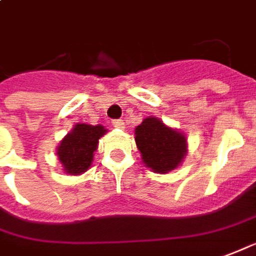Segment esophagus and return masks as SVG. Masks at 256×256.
<instances>
[{
	"mask_svg": "<svg viewBox=\"0 0 256 256\" xmlns=\"http://www.w3.org/2000/svg\"><path fill=\"white\" fill-rule=\"evenodd\" d=\"M113 126H114V128H118V130H124V128H126V122L122 120H114L113 121Z\"/></svg>",
	"mask_w": 256,
	"mask_h": 256,
	"instance_id": "obj_1",
	"label": "esophagus"
}]
</instances>
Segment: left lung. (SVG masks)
Segmentation results:
<instances>
[{
    "label": "left lung",
    "mask_w": 256,
    "mask_h": 256,
    "mask_svg": "<svg viewBox=\"0 0 256 256\" xmlns=\"http://www.w3.org/2000/svg\"><path fill=\"white\" fill-rule=\"evenodd\" d=\"M135 142L144 166L160 174L182 166L188 154V142L184 132L166 126L154 116L146 117L136 126Z\"/></svg>",
    "instance_id": "obj_1"
}]
</instances>
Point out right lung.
Wrapping results in <instances>:
<instances>
[{"label":"right lung","instance_id":"add662e5","mask_svg":"<svg viewBox=\"0 0 256 256\" xmlns=\"http://www.w3.org/2000/svg\"><path fill=\"white\" fill-rule=\"evenodd\" d=\"M108 130L105 126L78 122L60 142L56 156L65 174L79 176L91 168L98 143Z\"/></svg>","mask_w":256,"mask_h":256}]
</instances>
